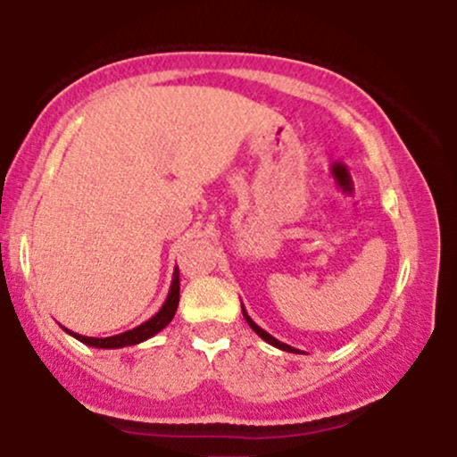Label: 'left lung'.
Returning a JSON list of instances; mask_svg holds the SVG:
<instances>
[{
  "instance_id": "1",
  "label": "left lung",
  "mask_w": 457,
  "mask_h": 457,
  "mask_svg": "<svg viewBox=\"0 0 457 457\" xmlns=\"http://www.w3.org/2000/svg\"><path fill=\"white\" fill-rule=\"evenodd\" d=\"M243 316H245V320H246V324H249V327H251V328H253V330H255V333H258V335H260V337H262V339H264V342H269L270 345H275V348H279V350H286V353H298V350H296V348H292V345H287V344H283V342H279V339H275V337H272V335H270V333H266V330H264V328H260V327H258V324H255V322H253V320H251V318H249V313H246V312H245V307H243Z\"/></svg>"
}]
</instances>
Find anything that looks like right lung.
Returning <instances> with one entry per match:
<instances>
[{"label":"right lung","mask_w":457,"mask_h":457,"mask_svg":"<svg viewBox=\"0 0 457 457\" xmlns=\"http://www.w3.org/2000/svg\"><path fill=\"white\" fill-rule=\"evenodd\" d=\"M178 301H180V272L174 270V279H171V287H170V295H167L165 303H162V307L159 312L154 313L150 320H145L144 324H139V327L127 330V333H120V335H113V337H86V335H79V333H72V330L64 328L68 335H72V337L79 339L81 344H87L92 345V348H124V345H135V344H141L145 342V339L154 337L159 330H162L167 327V324L174 320V313L178 309Z\"/></svg>","instance_id":"add662e5"}]
</instances>
